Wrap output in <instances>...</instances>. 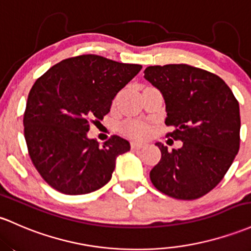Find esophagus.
I'll use <instances>...</instances> for the list:
<instances>
[{"instance_id": "1", "label": "esophagus", "mask_w": 251, "mask_h": 251, "mask_svg": "<svg viewBox=\"0 0 251 251\" xmlns=\"http://www.w3.org/2000/svg\"><path fill=\"white\" fill-rule=\"evenodd\" d=\"M144 145H145V143H143V142H132L131 143V148L137 149V150H138V149H142Z\"/></svg>"}]
</instances>
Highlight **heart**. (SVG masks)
<instances>
[{
  "label": "heart",
  "mask_w": 251,
  "mask_h": 251,
  "mask_svg": "<svg viewBox=\"0 0 251 251\" xmlns=\"http://www.w3.org/2000/svg\"><path fill=\"white\" fill-rule=\"evenodd\" d=\"M128 131H130L131 133L136 134V136H143V134L147 133L148 128H147V126L136 124V125H131L130 127H128Z\"/></svg>",
  "instance_id": "heart-1"
}]
</instances>
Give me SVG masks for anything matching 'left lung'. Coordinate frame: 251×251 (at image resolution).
I'll use <instances>...</instances> for the list:
<instances>
[{
	"mask_svg": "<svg viewBox=\"0 0 251 251\" xmlns=\"http://www.w3.org/2000/svg\"><path fill=\"white\" fill-rule=\"evenodd\" d=\"M144 77L163 94L166 125L173 128L167 137L183 142L172 151L156 143L162 157L151 182L175 199L201 198L223 180L239 150L237 99L219 76L187 64L148 67Z\"/></svg>",
	"mask_w": 251,
	"mask_h": 251,
	"instance_id": "1",
	"label": "left lung"
}]
</instances>
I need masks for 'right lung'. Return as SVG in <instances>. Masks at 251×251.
Returning <instances> with one entry per match:
<instances>
[{
	"label": "right lung",
	"instance_id": "1",
	"mask_svg": "<svg viewBox=\"0 0 251 251\" xmlns=\"http://www.w3.org/2000/svg\"><path fill=\"white\" fill-rule=\"evenodd\" d=\"M142 65L81 54L57 63L33 84L24 113V134L33 166L49 186L68 195L87 194L111 180L117 157L130 150L119 136L100 145L88 139L114 96Z\"/></svg>",
	"mask_w": 251,
	"mask_h": 251
}]
</instances>
